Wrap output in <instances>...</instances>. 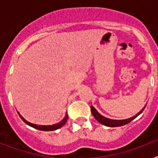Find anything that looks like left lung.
<instances>
[{"instance_id":"left-lung-1","label":"left lung","mask_w":158,"mask_h":158,"mask_svg":"<svg viewBox=\"0 0 158 158\" xmlns=\"http://www.w3.org/2000/svg\"><path fill=\"white\" fill-rule=\"evenodd\" d=\"M144 109V108H143ZM143 109L141 111L138 113L137 115H135V116L130 118V119H127V120H111V119H108V118H106L104 116H102V115H100L95 108L91 106V111L92 114L94 115V116L96 118V120L98 121V122L102 123V125H106V126H109V127H117V126H121V125H125L128 123H130L131 120H133L135 118H136L138 115L142 113V111L143 110Z\"/></svg>"}]
</instances>
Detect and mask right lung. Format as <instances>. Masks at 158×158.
<instances>
[{
    "instance_id": "obj_1",
    "label": "right lung",
    "mask_w": 158,
    "mask_h": 158,
    "mask_svg": "<svg viewBox=\"0 0 158 158\" xmlns=\"http://www.w3.org/2000/svg\"><path fill=\"white\" fill-rule=\"evenodd\" d=\"M19 115L21 119L23 120V122L26 123L27 125H30V126H32V127H33V128H35V129H37V130H43V131H52V130H57V129H59V128L62 127V126H63V125L65 124V122L67 121V119H68V115L66 114L65 117H64V119H63V120L60 121V122L58 123V124H56V125H34V124H32V123H30V122H28V121H27V120H26L24 118L22 117V116L19 115Z\"/></svg>"
}]
</instances>
